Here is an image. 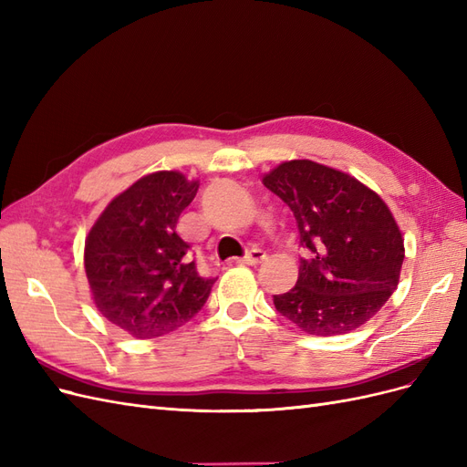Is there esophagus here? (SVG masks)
Returning <instances> with one entry per match:
<instances>
[{
  "mask_svg": "<svg viewBox=\"0 0 467 467\" xmlns=\"http://www.w3.org/2000/svg\"><path fill=\"white\" fill-rule=\"evenodd\" d=\"M266 259V255H265V251H261V249H251L247 255L244 257V259H239V263H244V265H251V266H255V265H259V263H263Z\"/></svg>",
  "mask_w": 467,
  "mask_h": 467,
  "instance_id": "1",
  "label": "esophagus"
}]
</instances>
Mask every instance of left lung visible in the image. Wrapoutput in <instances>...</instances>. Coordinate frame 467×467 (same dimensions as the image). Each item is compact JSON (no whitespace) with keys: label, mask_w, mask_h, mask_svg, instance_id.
I'll list each match as a JSON object with an SVG mask.
<instances>
[{"label":"left lung","mask_w":467,"mask_h":467,"mask_svg":"<svg viewBox=\"0 0 467 467\" xmlns=\"http://www.w3.org/2000/svg\"><path fill=\"white\" fill-rule=\"evenodd\" d=\"M263 185L296 218L300 273L275 296V307L309 335L331 337L360 327L398 288L405 257L391 210L348 173L312 160L280 163Z\"/></svg>","instance_id":"left-lung-1"}]
</instances>
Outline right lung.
<instances>
[{"mask_svg":"<svg viewBox=\"0 0 467 467\" xmlns=\"http://www.w3.org/2000/svg\"><path fill=\"white\" fill-rule=\"evenodd\" d=\"M199 181L179 171L138 179L97 218L86 239V275L93 302L136 338L179 329L206 304L216 278H204L177 235V220Z\"/></svg>","mask_w":467,"mask_h":467,"instance_id":"1","label":"right lung"}]
</instances>
